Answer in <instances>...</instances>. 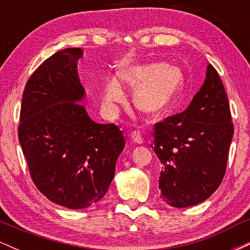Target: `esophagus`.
<instances>
[{"instance_id": "1", "label": "esophagus", "mask_w": 250, "mask_h": 250, "mask_svg": "<svg viewBox=\"0 0 250 250\" xmlns=\"http://www.w3.org/2000/svg\"><path fill=\"white\" fill-rule=\"evenodd\" d=\"M130 139L133 140L135 143H139V145H142L143 143V139L139 131H133V133L130 134Z\"/></svg>"}]
</instances>
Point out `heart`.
Instances as JSON below:
<instances>
[{"label": "heart", "mask_w": 250, "mask_h": 250, "mask_svg": "<svg viewBox=\"0 0 250 250\" xmlns=\"http://www.w3.org/2000/svg\"><path fill=\"white\" fill-rule=\"evenodd\" d=\"M119 79L135 88L134 103L146 114L157 115L168 110L183 88V74L179 68L166 63H129L122 65ZM125 93L116 77H110L104 87V101L108 104L121 102Z\"/></svg>", "instance_id": "1"}]
</instances>
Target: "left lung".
Instances as JSON below:
<instances>
[{
  "mask_svg": "<svg viewBox=\"0 0 250 250\" xmlns=\"http://www.w3.org/2000/svg\"><path fill=\"white\" fill-rule=\"evenodd\" d=\"M233 134L225 87L208 64L205 83L188 108L154 125V151L162 165V200L176 208L207 200L225 176Z\"/></svg>",
  "mask_w": 250,
  "mask_h": 250,
  "instance_id": "1",
  "label": "left lung"
}]
</instances>
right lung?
Returning a JSON list of instances; mask_svg holds the SVG:
<instances>
[{
  "mask_svg": "<svg viewBox=\"0 0 250 250\" xmlns=\"http://www.w3.org/2000/svg\"><path fill=\"white\" fill-rule=\"evenodd\" d=\"M80 48L57 51L34 71L25 84L19 140L34 183L62 207L83 209L107 193L117 157L125 148L114 123L100 125L81 102Z\"/></svg>",
  "mask_w": 250,
  "mask_h": 250,
  "instance_id": "add662e5",
  "label": "right lung"
}]
</instances>
